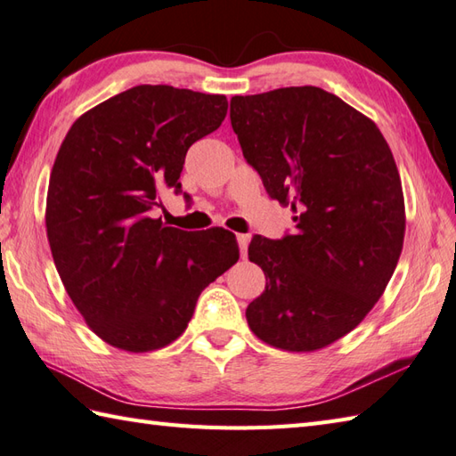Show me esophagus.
<instances>
[{"mask_svg": "<svg viewBox=\"0 0 456 456\" xmlns=\"http://www.w3.org/2000/svg\"><path fill=\"white\" fill-rule=\"evenodd\" d=\"M248 244H249V236L248 234H238V246H240L241 257L248 256Z\"/></svg>", "mask_w": 456, "mask_h": 456, "instance_id": "obj_1", "label": "esophagus"}]
</instances>
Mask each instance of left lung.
I'll return each mask as SVG.
<instances>
[{"label":"left lung","mask_w":456,"mask_h":456,"mask_svg":"<svg viewBox=\"0 0 456 456\" xmlns=\"http://www.w3.org/2000/svg\"><path fill=\"white\" fill-rule=\"evenodd\" d=\"M230 122L269 197L295 215L293 234L254 236L248 248L265 273L249 329L281 350L329 346L364 321L402 254L392 150L370 118L317 86L234 96Z\"/></svg>","instance_id":"8db88e82"}]
</instances>
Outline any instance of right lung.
Listing matches in <instances>:
<instances>
[{"label":"right lung","mask_w":456,"mask_h":456,"mask_svg":"<svg viewBox=\"0 0 456 456\" xmlns=\"http://www.w3.org/2000/svg\"><path fill=\"white\" fill-rule=\"evenodd\" d=\"M226 111V96L142 85L88 110L64 137L46 192V238L74 306L111 346L171 345L204 287L238 262L232 232H184L153 218L163 192H181L189 147Z\"/></svg>","instance_id":"add662e5"}]
</instances>
